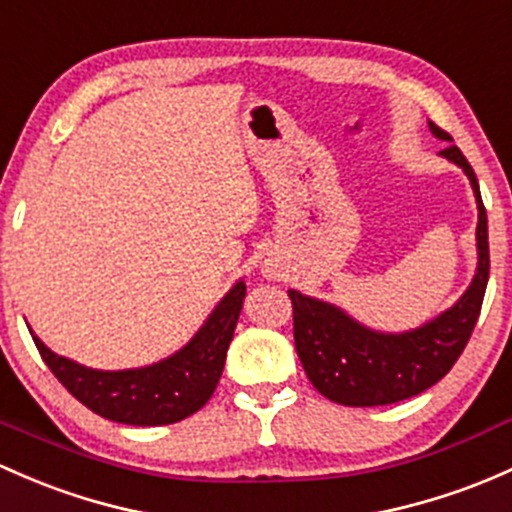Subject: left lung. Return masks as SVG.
<instances>
[{
	"label": "left lung",
	"instance_id": "1",
	"mask_svg": "<svg viewBox=\"0 0 512 512\" xmlns=\"http://www.w3.org/2000/svg\"><path fill=\"white\" fill-rule=\"evenodd\" d=\"M439 139L451 134L429 122ZM471 179L478 203V270L466 294L449 311L410 333H375L355 324L341 309L326 301L289 292L294 314V346L311 385L331 402L346 407H378L407 400L439 383L469 343L486 294L491 255L488 218L469 159L456 144L441 149Z\"/></svg>",
	"mask_w": 512,
	"mask_h": 512
}]
</instances>
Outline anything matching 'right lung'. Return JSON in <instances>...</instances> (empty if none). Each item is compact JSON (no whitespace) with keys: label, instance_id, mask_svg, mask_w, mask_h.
Masks as SVG:
<instances>
[{"label":"right lung","instance_id":"add662e5","mask_svg":"<svg viewBox=\"0 0 512 512\" xmlns=\"http://www.w3.org/2000/svg\"><path fill=\"white\" fill-rule=\"evenodd\" d=\"M242 299L245 284L238 282L186 348L149 368L102 373L48 351L34 333L31 338L58 383L88 410L120 424L159 427L191 417L211 400L233 341Z\"/></svg>","mask_w":512,"mask_h":512}]
</instances>
